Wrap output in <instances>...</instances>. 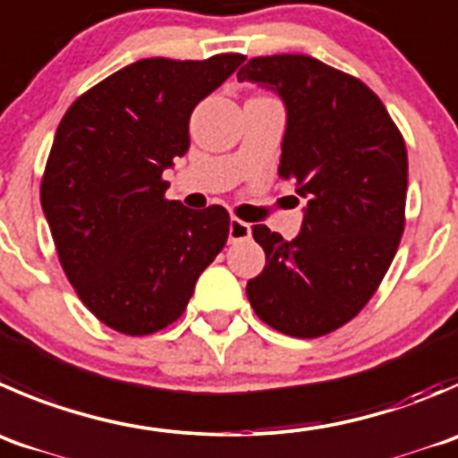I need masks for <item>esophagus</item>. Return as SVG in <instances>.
Here are the masks:
<instances>
[{
	"label": "esophagus",
	"instance_id": "34e87169",
	"mask_svg": "<svg viewBox=\"0 0 458 458\" xmlns=\"http://www.w3.org/2000/svg\"><path fill=\"white\" fill-rule=\"evenodd\" d=\"M250 237V224H246V221L242 219H230V225H228V239L230 242H243V239Z\"/></svg>",
	"mask_w": 458,
	"mask_h": 458
}]
</instances>
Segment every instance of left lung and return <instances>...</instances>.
<instances>
[{
    "instance_id": "left-lung-1",
    "label": "left lung",
    "mask_w": 458,
    "mask_h": 458,
    "mask_svg": "<svg viewBox=\"0 0 458 458\" xmlns=\"http://www.w3.org/2000/svg\"><path fill=\"white\" fill-rule=\"evenodd\" d=\"M286 106L279 176L306 206L293 242L252 225L266 266L246 284L255 313L293 337L356 318L383 282L405 228L407 149L367 84L309 55L252 57L237 73Z\"/></svg>"
}]
</instances>
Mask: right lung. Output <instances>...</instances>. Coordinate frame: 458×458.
Here are the masks:
<instances>
[{
  "label": "right lung",
  "mask_w": 458,
  "mask_h": 458,
  "mask_svg": "<svg viewBox=\"0 0 458 458\" xmlns=\"http://www.w3.org/2000/svg\"><path fill=\"white\" fill-rule=\"evenodd\" d=\"M243 60H139L80 96L57 127L39 190L44 216L82 304L125 335L179 319L225 246V208L167 201L163 172L188 152L194 106Z\"/></svg>",
  "instance_id": "add662e5"
}]
</instances>
